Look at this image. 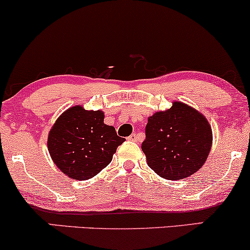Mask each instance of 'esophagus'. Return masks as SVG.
<instances>
[{"instance_id":"esophagus-1","label":"esophagus","mask_w":250,"mask_h":250,"mask_svg":"<svg viewBox=\"0 0 250 250\" xmlns=\"http://www.w3.org/2000/svg\"><path fill=\"white\" fill-rule=\"evenodd\" d=\"M127 139H128V140H132V142H136V140H138V134H137V133H132L130 137H128Z\"/></svg>"}]
</instances>
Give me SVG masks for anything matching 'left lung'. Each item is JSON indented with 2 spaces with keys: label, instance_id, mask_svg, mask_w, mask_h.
Returning a JSON list of instances; mask_svg holds the SVG:
<instances>
[{
  "label": "left lung",
  "instance_id": "obj_1",
  "mask_svg": "<svg viewBox=\"0 0 250 250\" xmlns=\"http://www.w3.org/2000/svg\"><path fill=\"white\" fill-rule=\"evenodd\" d=\"M212 144L207 118L187 104L175 102L147 119L142 144L147 165L170 181L183 179L203 167Z\"/></svg>",
  "mask_w": 250,
  "mask_h": 250
}]
</instances>
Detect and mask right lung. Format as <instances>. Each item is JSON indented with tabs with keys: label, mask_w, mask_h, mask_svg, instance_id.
I'll return each instance as SVG.
<instances>
[{
	"label": "right lung",
	"mask_w": 250,
	"mask_h": 250,
	"mask_svg": "<svg viewBox=\"0 0 250 250\" xmlns=\"http://www.w3.org/2000/svg\"><path fill=\"white\" fill-rule=\"evenodd\" d=\"M103 111L74 106L58 118L48 134V151L64 175L77 181L94 177L125 142L113 126L104 124Z\"/></svg>",
	"instance_id": "obj_1"
}]
</instances>
